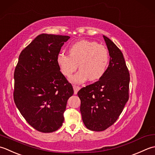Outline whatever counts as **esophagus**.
Segmentation results:
<instances>
[{
	"label": "esophagus",
	"instance_id": "34e87169",
	"mask_svg": "<svg viewBox=\"0 0 155 155\" xmlns=\"http://www.w3.org/2000/svg\"><path fill=\"white\" fill-rule=\"evenodd\" d=\"M73 87H74V94H77L78 91L79 90H80V87H79V86H74Z\"/></svg>",
	"mask_w": 155,
	"mask_h": 155
}]
</instances>
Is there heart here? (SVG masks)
I'll list each match as a JSON object with an SVG mask.
<instances>
[{
  "mask_svg": "<svg viewBox=\"0 0 155 155\" xmlns=\"http://www.w3.org/2000/svg\"><path fill=\"white\" fill-rule=\"evenodd\" d=\"M56 61L66 77H70L79 65L80 69L70 79L79 84L88 79L94 81L104 76L110 64V53L105 46L96 41L81 40L69 47V55L59 53Z\"/></svg>",
  "mask_w": 155,
  "mask_h": 155,
  "instance_id": "b5f03b06",
  "label": "heart"
}]
</instances>
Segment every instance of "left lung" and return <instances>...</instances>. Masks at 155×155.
Returning <instances> with one entry per match:
<instances>
[{
	"label": "left lung",
	"mask_w": 155,
	"mask_h": 155,
	"mask_svg": "<svg viewBox=\"0 0 155 155\" xmlns=\"http://www.w3.org/2000/svg\"><path fill=\"white\" fill-rule=\"evenodd\" d=\"M110 53V64L104 76L78 92L80 112L86 128L103 131L114 123L129 98L130 74L122 51L103 36Z\"/></svg>",
	"instance_id": "8db88e82"
}]
</instances>
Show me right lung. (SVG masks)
Returning <instances> with one entry per match:
<instances>
[{"mask_svg":"<svg viewBox=\"0 0 155 155\" xmlns=\"http://www.w3.org/2000/svg\"><path fill=\"white\" fill-rule=\"evenodd\" d=\"M69 36L41 34L21 51L14 73L13 97L17 108L35 130L48 133L61 127L71 84L56 58Z\"/></svg>","mask_w":155,"mask_h":155,"instance_id":"right-lung-1","label":"right lung"}]
</instances>
